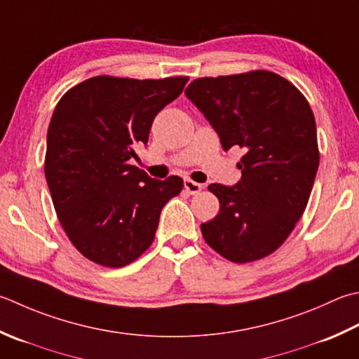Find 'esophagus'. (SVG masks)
<instances>
[{
	"label": "esophagus",
	"instance_id": "1",
	"mask_svg": "<svg viewBox=\"0 0 359 359\" xmlns=\"http://www.w3.org/2000/svg\"><path fill=\"white\" fill-rule=\"evenodd\" d=\"M184 187H185V189H187L189 194H198L201 189L203 188L201 184H198V182H193V180H189V179H185Z\"/></svg>",
	"mask_w": 359,
	"mask_h": 359
}]
</instances>
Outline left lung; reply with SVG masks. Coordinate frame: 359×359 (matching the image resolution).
<instances>
[{"instance_id": "1", "label": "left lung", "mask_w": 359, "mask_h": 359, "mask_svg": "<svg viewBox=\"0 0 359 359\" xmlns=\"http://www.w3.org/2000/svg\"><path fill=\"white\" fill-rule=\"evenodd\" d=\"M185 95L224 151L238 146L245 152L236 185H208L219 213L201 226L203 240L233 263L271 255L304 215L319 168L310 104L290 81L264 69L201 77Z\"/></svg>"}]
</instances>
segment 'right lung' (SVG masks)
<instances>
[{
	"label": "right lung",
	"mask_w": 359,
	"mask_h": 359,
	"mask_svg": "<svg viewBox=\"0 0 359 359\" xmlns=\"http://www.w3.org/2000/svg\"><path fill=\"white\" fill-rule=\"evenodd\" d=\"M188 77L96 76L62 96L49 123L45 175L57 217L81 254L123 268L156 236L161 208L184 187L179 175L151 179L130 165L154 118Z\"/></svg>",
	"instance_id": "obj_1"
}]
</instances>
